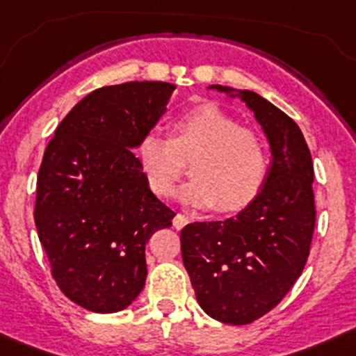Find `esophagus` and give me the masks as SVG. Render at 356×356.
I'll use <instances>...</instances> for the list:
<instances>
[{
  "instance_id": "1",
  "label": "esophagus",
  "mask_w": 356,
  "mask_h": 356,
  "mask_svg": "<svg viewBox=\"0 0 356 356\" xmlns=\"http://www.w3.org/2000/svg\"><path fill=\"white\" fill-rule=\"evenodd\" d=\"M188 222H191V219H188L187 216H184V213H176L175 219H172V225H175L176 229L184 228V226L188 225Z\"/></svg>"
}]
</instances>
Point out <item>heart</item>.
Returning a JSON list of instances; mask_svg holds the SVG:
<instances>
[{"mask_svg":"<svg viewBox=\"0 0 356 356\" xmlns=\"http://www.w3.org/2000/svg\"><path fill=\"white\" fill-rule=\"evenodd\" d=\"M140 165L156 196L168 197L187 169L191 180L180 200L193 207L237 212L259 196L269 172V149L257 131L234 115L203 103L172 121V137L151 130L143 135Z\"/></svg>","mask_w":356,"mask_h":356,"instance_id":"1","label":"heart"}]
</instances>
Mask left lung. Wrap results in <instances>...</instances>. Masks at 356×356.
<instances>
[{
	"instance_id": "1",
	"label": "left lung",
	"mask_w": 356,
	"mask_h": 356,
	"mask_svg": "<svg viewBox=\"0 0 356 356\" xmlns=\"http://www.w3.org/2000/svg\"><path fill=\"white\" fill-rule=\"evenodd\" d=\"M253 110L271 146L259 196L226 221L191 222L181 259L200 307L226 325H250L284 300L303 273L314 226V165L300 127L251 90L212 85Z\"/></svg>"
}]
</instances>
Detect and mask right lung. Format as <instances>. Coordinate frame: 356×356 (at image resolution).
I'll return each instance as SVG.
<instances>
[{"instance_id": "right-lung-1", "label": "right lung", "mask_w": 356, "mask_h": 356, "mask_svg": "<svg viewBox=\"0 0 356 356\" xmlns=\"http://www.w3.org/2000/svg\"><path fill=\"white\" fill-rule=\"evenodd\" d=\"M175 85L127 81L87 94L62 119L37 176V234L56 285L90 312L127 308L146 282V244L176 216L131 149Z\"/></svg>"}]
</instances>
